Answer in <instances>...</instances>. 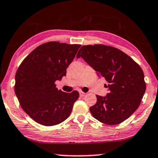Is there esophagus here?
I'll return each mask as SVG.
<instances>
[{
	"mask_svg": "<svg viewBox=\"0 0 158 158\" xmlns=\"http://www.w3.org/2000/svg\"><path fill=\"white\" fill-rule=\"evenodd\" d=\"M85 93H84V92H83V91H81L80 92V96H81V97H84V96H85Z\"/></svg>",
	"mask_w": 158,
	"mask_h": 158,
	"instance_id": "obj_1",
	"label": "esophagus"
}]
</instances>
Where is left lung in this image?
Wrapping results in <instances>:
<instances>
[{"mask_svg":"<svg viewBox=\"0 0 158 158\" xmlns=\"http://www.w3.org/2000/svg\"><path fill=\"white\" fill-rule=\"evenodd\" d=\"M80 57L108 83L109 93L97 95V103L90 107L94 118L107 125L128 119L138 109L146 90L140 66L120 49L102 44L83 46L77 54Z\"/></svg>","mask_w":158,"mask_h":158,"instance_id":"8db88e82","label":"left lung"}]
</instances>
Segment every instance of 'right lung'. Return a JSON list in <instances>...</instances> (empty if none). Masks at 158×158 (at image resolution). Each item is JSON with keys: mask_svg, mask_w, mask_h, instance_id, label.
<instances>
[{"mask_svg": "<svg viewBox=\"0 0 158 158\" xmlns=\"http://www.w3.org/2000/svg\"><path fill=\"white\" fill-rule=\"evenodd\" d=\"M81 45L51 41L35 48L22 61L15 75L14 91L22 108L32 120L46 126L58 125L70 114L79 93L56 87Z\"/></svg>", "mask_w": 158, "mask_h": 158, "instance_id": "obj_1", "label": "right lung"}]
</instances>
